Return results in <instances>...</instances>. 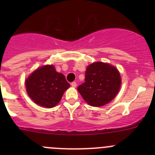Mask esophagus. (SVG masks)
<instances>
[{
    "label": "esophagus",
    "instance_id": "esophagus-1",
    "mask_svg": "<svg viewBox=\"0 0 155 155\" xmlns=\"http://www.w3.org/2000/svg\"><path fill=\"white\" fill-rule=\"evenodd\" d=\"M76 85H77V84H76V82H73L71 83V86L73 87H76Z\"/></svg>",
    "mask_w": 155,
    "mask_h": 155
}]
</instances>
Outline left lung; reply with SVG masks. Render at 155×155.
Instances as JSON below:
<instances>
[{"label": "left lung", "instance_id": "obj_1", "mask_svg": "<svg viewBox=\"0 0 155 155\" xmlns=\"http://www.w3.org/2000/svg\"><path fill=\"white\" fill-rule=\"evenodd\" d=\"M120 73L115 67L94 62L85 71V82L77 90L91 107H102L115 97L121 86Z\"/></svg>", "mask_w": 155, "mask_h": 155}]
</instances>
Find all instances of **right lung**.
I'll list each match as a JSON object with an SVG mask.
<instances>
[{
	"label": "right lung",
	"mask_w": 155,
	"mask_h": 155,
	"mask_svg": "<svg viewBox=\"0 0 155 155\" xmlns=\"http://www.w3.org/2000/svg\"><path fill=\"white\" fill-rule=\"evenodd\" d=\"M27 93L37 105L54 107L60 102L64 93L70 87L62 73L53 65H45L33 72L25 80Z\"/></svg>",
	"instance_id": "add662e5"
}]
</instances>
